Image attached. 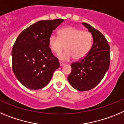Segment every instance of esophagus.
<instances>
[{"label": "esophagus", "mask_w": 124, "mask_h": 124, "mask_svg": "<svg viewBox=\"0 0 124 124\" xmlns=\"http://www.w3.org/2000/svg\"><path fill=\"white\" fill-rule=\"evenodd\" d=\"M59 63H60V66H61V67L63 66V65H65V63H63V62H60Z\"/></svg>", "instance_id": "esophagus-1"}]
</instances>
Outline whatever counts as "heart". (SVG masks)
<instances>
[{
  "instance_id": "1",
  "label": "heart",
  "mask_w": 124,
  "mask_h": 124,
  "mask_svg": "<svg viewBox=\"0 0 124 124\" xmlns=\"http://www.w3.org/2000/svg\"><path fill=\"white\" fill-rule=\"evenodd\" d=\"M59 36H50L48 44L50 49L56 54H59L64 49L67 50L59 55V59L67 61L72 58L80 60L84 58L90 51L93 37L88 31H82L73 26H67L58 31Z\"/></svg>"
}]
</instances>
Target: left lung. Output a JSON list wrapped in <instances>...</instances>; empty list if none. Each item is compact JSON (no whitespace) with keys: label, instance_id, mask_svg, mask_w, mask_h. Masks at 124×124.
Instances as JSON below:
<instances>
[{"label":"left lung","instance_id":"left-lung-1","mask_svg":"<svg viewBox=\"0 0 124 124\" xmlns=\"http://www.w3.org/2000/svg\"><path fill=\"white\" fill-rule=\"evenodd\" d=\"M82 24L93 36V45L86 55L71 64L72 72L68 77L69 83L75 90L88 91L100 83L110 64V46L103 34L90 24Z\"/></svg>","mask_w":124,"mask_h":124}]
</instances>
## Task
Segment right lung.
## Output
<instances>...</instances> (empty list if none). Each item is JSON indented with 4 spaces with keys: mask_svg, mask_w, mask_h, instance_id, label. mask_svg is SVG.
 I'll return each instance as SVG.
<instances>
[{
    "mask_svg": "<svg viewBox=\"0 0 124 124\" xmlns=\"http://www.w3.org/2000/svg\"><path fill=\"white\" fill-rule=\"evenodd\" d=\"M63 21H39L23 30L15 41L12 51V69L18 80L27 88H44L59 67L48 41L52 31Z\"/></svg>",
    "mask_w": 124,
    "mask_h": 124,
    "instance_id": "right-lung-1",
    "label": "right lung"
}]
</instances>
